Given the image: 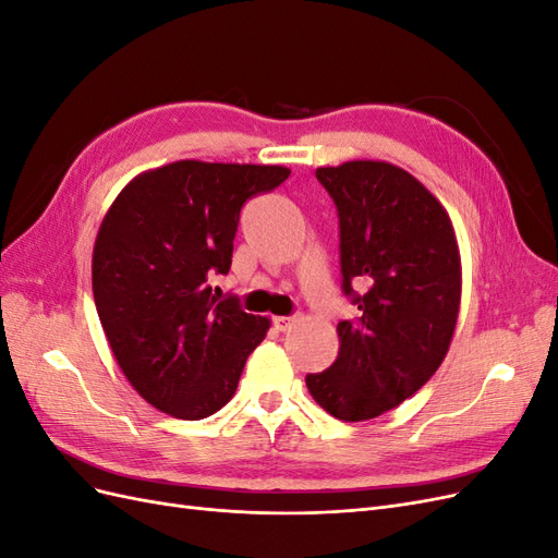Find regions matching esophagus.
<instances>
[{"label": "esophagus", "mask_w": 558, "mask_h": 558, "mask_svg": "<svg viewBox=\"0 0 558 558\" xmlns=\"http://www.w3.org/2000/svg\"><path fill=\"white\" fill-rule=\"evenodd\" d=\"M295 316H275V328L277 330H289L293 326Z\"/></svg>", "instance_id": "esophagus-1"}]
</instances>
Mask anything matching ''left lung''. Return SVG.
<instances>
[{
    "mask_svg": "<svg viewBox=\"0 0 558 558\" xmlns=\"http://www.w3.org/2000/svg\"><path fill=\"white\" fill-rule=\"evenodd\" d=\"M340 218V353L307 375L312 398L342 421L375 418L414 396L445 361L461 305V258L449 214L391 162L318 167Z\"/></svg>",
    "mask_w": 558,
    "mask_h": 558,
    "instance_id": "8db88e82",
    "label": "left lung"
}]
</instances>
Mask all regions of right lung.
Returning <instances> with one entry per match:
<instances>
[{"instance_id":"right-lung-1","label":"right lung","mask_w":558,"mask_h":558,"mask_svg":"<svg viewBox=\"0 0 558 558\" xmlns=\"http://www.w3.org/2000/svg\"><path fill=\"white\" fill-rule=\"evenodd\" d=\"M279 165L179 160L134 177L113 199L93 248V295L123 375L177 418L211 416L234 396L269 328L238 298L218 300L244 202L275 191Z\"/></svg>"}]
</instances>
